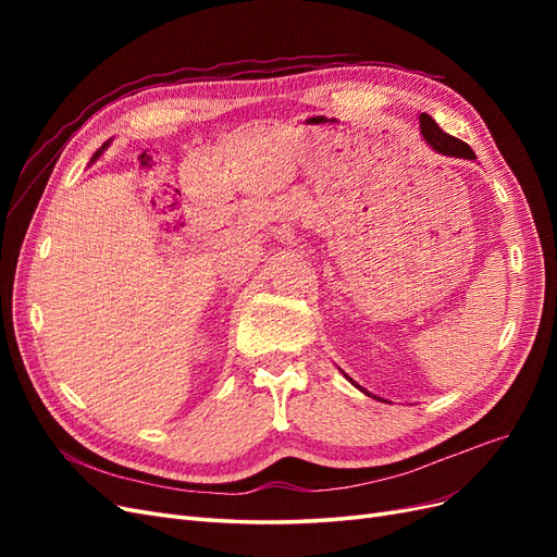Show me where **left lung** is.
<instances>
[{"label":"left lung","instance_id":"8db88e82","mask_svg":"<svg viewBox=\"0 0 557 557\" xmlns=\"http://www.w3.org/2000/svg\"><path fill=\"white\" fill-rule=\"evenodd\" d=\"M420 132H423L425 141L436 150V153L448 156V158H465V160H476L474 150H471L465 141L450 137L440 125L434 123V117L428 113H420ZM360 387V385H358ZM362 391V387H360ZM367 393V391H362Z\"/></svg>","mask_w":557,"mask_h":557}]
</instances>
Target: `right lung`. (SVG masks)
I'll list each match as a JSON object with an SVG mask.
<instances>
[{
    "label": "right lung",
    "mask_w": 557,
    "mask_h": 557,
    "mask_svg": "<svg viewBox=\"0 0 557 557\" xmlns=\"http://www.w3.org/2000/svg\"><path fill=\"white\" fill-rule=\"evenodd\" d=\"M104 148H107V144H104V146H102V150H104ZM102 150H97V153H95V158H92V160H97V158H99V156H102Z\"/></svg>",
    "instance_id": "obj_1"
}]
</instances>
